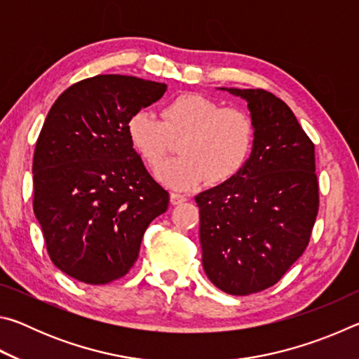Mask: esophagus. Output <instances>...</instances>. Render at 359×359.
<instances>
[{
    "label": "esophagus",
    "mask_w": 359,
    "mask_h": 359,
    "mask_svg": "<svg viewBox=\"0 0 359 359\" xmlns=\"http://www.w3.org/2000/svg\"><path fill=\"white\" fill-rule=\"evenodd\" d=\"M187 201V196L185 194H182V193H177V191H172L171 193V203L175 205V204H182V203H185Z\"/></svg>",
    "instance_id": "obj_1"
}]
</instances>
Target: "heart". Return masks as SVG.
Returning <instances> with one entry per match:
<instances>
[{
    "label": "heart",
    "instance_id": "1",
    "mask_svg": "<svg viewBox=\"0 0 359 359\" xmlns=\"http://www.w3.org/2000/svg\"><path fill=\"white\" fill-rule=\"evenodd\" d=\"M133 149L150 168L161 165L172 139H180L182 156L156 171L163 184L190 188L204 179L212 185L236 177L250 160L257 139L252 114L239 106L199 93H182L161 109V120L147 111H137L126 121Z\"/></svg>",
    "mask_w": 359,
    "mask_h": 359
}]
</instances>
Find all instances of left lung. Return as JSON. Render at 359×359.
<instances>
[{"instance_id": "8db88e82", "label": "left lung", "mask_w": 359, "mask_h": 359, "mask_svg": "<svg viewBox=\"0 0 359 359\" xmlns=\"http://www.w3.org/2000/svg\"><path fill=\"white\" fill-rule=\"evenodd\" d=\"M228 92L248 101L255 147L236 177L194 201L205 276L224 293L247 296L276 285L306 250L318 179L315 145L280 98L261 88Z\"/></svg>"}]
</instances>
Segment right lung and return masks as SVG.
<instances>
[{
  "label": "right lung",
  "mask_w": 359,
  "mask_h": 359,
  "mask_svg": "<svg viewBox=\"0 0 359 359\" xmlns=\"http://www.w3.org/2000/svg\"><path fill=\"white\" fill-rule=\"evenodd\" d=\"M165 83L101 74L71 85L47 114L33 156V210L52 263L88 285L130 272L169 193L145 169L126 135L133 114Z\"/></svg>",
  "instance_id": "right-lung-1"
}]
</instances>
